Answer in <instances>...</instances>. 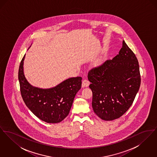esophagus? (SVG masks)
Listing matches in <instances>:
<instances>
[{"mask_svg": "<svg viewBox=\"0 0 157 157\" xmlns=\"http://www.w3.org/2000/svg\"><path fill=\"white\" fill-rule=\"evenodd\" d=\"M90 82L87 79H84L82 81V87H87L89 86L90 85Z\"/></svg>", "mask_w": 157, "mask_h": 157, "instance_id": "34e87169", "label": "esophagus"}]
</instances>
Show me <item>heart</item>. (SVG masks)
I'll list each match as a JSON object with an SVG mask.
<instances>
[{"mask_svg": "<svg viewBox=\"0 0 157 157\" xmlns=\"http://www.w3.org/2000/svg\"><path fill=\"white\" fill-rule=\"evenodd\" d=\"M98 61H99V62H100V61H101V59H99V60H98Z\"/></svg>", "mask_w": 157, "mask_h": 157, "instance_id": "obj_1", "label": "heart"}]
</instances>
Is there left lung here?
I'll use <instances>...</instances> for the list:
<instances>
[{
  "label": "left lung",
  "instance_id": "obj_1",
  "mask_svg": "<svg viewBox=\"0 0 157 157\" xmlns=\"http://www.w3.org/2000/svg\"><path fill=\"white\" fill-rule=\"evenodd\" d=\"M112 59L92 68L88 74L94 112L105 121L119 118L132 105L141 85L138 59L124 40Z\"/></svg>",
  "mask_w": 157,
  "mask_h": 157
}]
</instances>
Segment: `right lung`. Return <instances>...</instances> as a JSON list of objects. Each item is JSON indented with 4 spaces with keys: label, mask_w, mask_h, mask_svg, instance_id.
Listing matches in <instances>:
<instances>
[{
    "label": "right lung",
    "mask_w": 157,
    "mask_h": 157,
    "mask_svg": "<svg viewBox=\"0 0 157 157\" xmlns=\"http://www.w3.org/2000/svg\"><path fill=\"white\" fill-rule=\"evenodd\" d=\"M21 62L18 79L25 104L37 118L48 123H58L69 114L75 95L81 88L82 78H71L51 89L33 87L26 81Z\"/></svg>",
    "instance_id": "add662e5"
}]
</instances>
